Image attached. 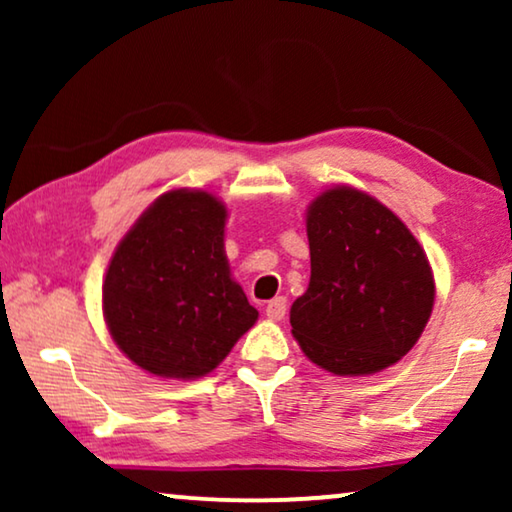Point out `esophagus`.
<instances>
[{"label": "esophagus", "instance_id": "1", "mask_svg": "<svg viewBox=\"0 0 512 512\" xmlns=\"http://www.w3.org/2000/svg\"><path fill=\"white\" fill-rule=\"evenodd\" d=\"M265 314H268V319H272V321H282L286 314V298L284 296L272 298L268 307H265Z\"/></svg>", "mask_w": 512, "mask_h": 512}]
</instances>
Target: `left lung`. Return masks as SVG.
<instances>
[{
  "mask_svg": "<svg viewBox=\"0 0 512 512\" xmlns=\"http://www.w3.org/2000/svg\"><path fill=\"white\" fill-rule=\"evenodd\" d=\"M312 275L291 305L293 338L333 375H370L415 347L436 284L415 235L352 186L328 188L307 209Z\"/></svg>",
  "mask_w": 512,
  "mask_h": 512,
  "instance_id": "obj_1",
  "label": "left lung"
}]
</instances>
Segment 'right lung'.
I'll return each mask as SVG.
<instances>
[{
    "mask_svg": "<svg viewBox=\"0 0 512 512\" xmlns=\"http://www.w3.org/2000/svg\"><path fill=\"white\" fill-rule=\"evenodd\" d=\"M226 216L212 193L170 191L111 256L104 319L121 352L146 373L177 380L212 373L256 324V307L230 277Z\"/></svg>",
    "mask_w": 512,
    "mask_h": 512,
    "instance_id": "obj_1",
    "label": "right lung"
}]
</instances>
